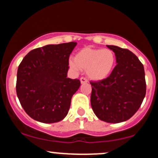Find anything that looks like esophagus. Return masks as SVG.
I'll return each instance as SVG.
<instances>
[{"label":"esophagus","mask_w":158,"mask_h":158,"mask_svg":"<svg viewBox=\"0 0 158 158\" xmlns=\"http://www.w3.org/2000/svg\"><path fill=\"white\" fill-rule=\"evenodd\" d=\"M80 81H81V84H85V83L88 82V80H87V79H85V77H81L80 78Z\"/></svg>","instance_id":"esophagus-1"}]
</instances>
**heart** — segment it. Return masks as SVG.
I'll list each match as a JSON object with an SVG mask.
<instances>
[{"label":"heart","mask_w":158,"mask_h":158,"mask_svg":"<svg viewBox=\"0 0 158 158\" xmlns=\"http://www.w3.org/2000/svg\"><path fill=\"white\" fill-rule=\"evenodd\" d=\"M115 64L116 56L111 50L89 47L79 50L74 61H69V65L73 70H86L88 78L94 81L103 80L109 77Z\"/></svg>","instance_id":"heart-1"}]
</instances>
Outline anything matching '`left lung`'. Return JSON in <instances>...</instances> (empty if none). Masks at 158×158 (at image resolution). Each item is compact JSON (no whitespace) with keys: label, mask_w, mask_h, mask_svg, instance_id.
I'll list each match as a JSON object with an SVG mask.
<instances>
[{"label":"left lung","mask_w":158,"mask_h":158,"mask_svg":"<svg viewBox=\"0 0 158 158\" xmlns=\"http://www.w3.org/2000/svg\"><path fill=\"white\" fill-rule=\"evenodd\" d=\"M115 53L117 64L108 77L90 81V104L101 120L118 123L128 120L146 96L144 68L138 58L127 49L107 45Z\"/></svg>","instance_id":"obj_1"}]
</instances>
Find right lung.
<instances>
[{
	"label": "right lung",
	"instance_id": "add662e5",
	"mask_svg": "<svg viewBox=\"0 0 158 158\" xmlns=\"http://www.w3.org/2000/svg\"><path fill=\"white\" fill-rule=\"evenodd\" d=\"M77 42L48 44L27 53L18 68L16 93L31 118L44 123L62 120L71 98L80 86L79 79L67 78L69 56Z\"/></svg>",
	"mask_w": 158,
	"mask_h": 158
}]
</instances>
